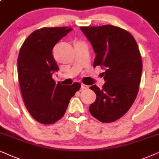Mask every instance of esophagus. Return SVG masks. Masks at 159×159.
<instances>
[{
	"label": "esophagus",
	"mask_w": 159,
	"mask_h": 159,
	"mask_svg": "<svg viewBox=\"0 0 159 159\" xmlns=\"http://www.w3.org/2000/svg\"><path fill=\"white\" fill-rule=\"evenodd\" d=\"M81 89H89V86L84 84H81Z\"/></svg>",
	"instance_id": "34e87169"
}]
</instances>
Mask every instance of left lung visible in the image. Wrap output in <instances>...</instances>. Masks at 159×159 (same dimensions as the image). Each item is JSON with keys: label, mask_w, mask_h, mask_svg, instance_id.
I'll list each match as a JSON object with an SVG mask.
<instances>
[{"label": "left lung", "mask_w": 159, "mask_h": 159, "mask_svg": "<svg viewBox=\"0 0 159 159\" xmlns=\"http://www.w3.org/2000/svg\"><path fill=\"white\" fill-rule=\"evenodd\" d=\"M80 28L96 54L94 67L105 70L102 88L90 86L97 98L89 112L99 121L113 122L129 110L138 93L143 70L138 46L132 34L113 25Z\"/></svg>", "instance_id": "8db88e82"}]
</instances>
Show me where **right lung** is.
<instances>
[{
    "label": "right lung",
    "mask_w": 159,
    "mask_h": 159,
    "mask_svg": "<svg viewBox=\"0 0 159 159\" xmlns=\"http://www.w3.org/2000/svg\"><path fill=\"white\" fill-rule=\"evenodd\" d=\"M72 28L43 27L32 33L21 46L17 60L18 79L25 107L43 124H54L65 115L70 100L81 88L57 84L52 78L59 67L52 54L54 46Z\"/></svg>",
    "instance_id": "right-lung-1"
}]
</instances>
